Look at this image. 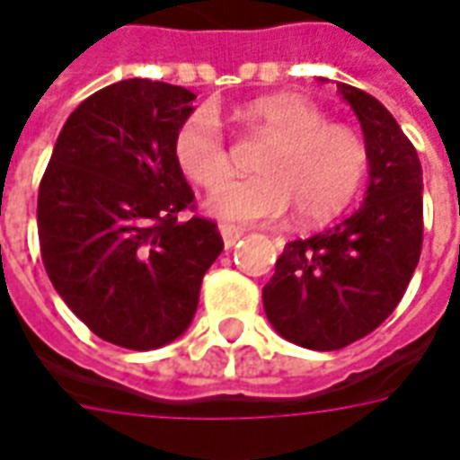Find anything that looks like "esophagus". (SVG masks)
Wrapping results in <instances>:
<instances>
[{
    "label": "esophagus",
    "instance_id": "1",
    "mask_svg": "<svg viewBox=\"0 0 460 460\" xmlns=\"http://www.w3.org/2000/svg\"><path fill=\"white\" fill-rule=\"evenodd\" d=\"M219 231H221V239H224V246H226V248L236 246V241L243 236V231L236 229V226H226V224H224Z\"/></svg>",
    "mask_w": 460,
    "mask_h": 460
}]
</instances>
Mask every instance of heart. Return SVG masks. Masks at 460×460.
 <instances>
[{
  "mask_svg": "<svg viewBox=\"0 0 460 460\" xmlns=\"http://www.w3.org/2000/svg\"><path fill=\"white\" fill-rule=\"evenodd\" d=\"M251 134L273 141L258 158V178L234 180L231 153L212 107H197L178 126L172 158L187 180L204 190L207 212L224 224H273L295 207L305 226L341 214L366 182L368 144L351 126L329 121L326 111L299 97H268L241 111Z\"/></svg>",
  "mask_w": 460,
  "mask_h": 460,
  "instance_id": "heart-1",
  "label": "heart"
}]
</instances>
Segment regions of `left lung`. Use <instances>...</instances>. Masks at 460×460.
Listing matches in <instances>:
<instances>
[{
	"label": "left lung",
	"instance_id": "8db88e82",
	"mask_svg": "<svg viewBox=\"0 0 460 460\" xmlns=\"http://www.w3.org/2000/svg\"><path fill=\"white\" fill-rule=\"evenodd\" d=\"M370 153L366 202L334 229L285 243L263 288L270 324L288 341L336 351L393 314L424 239L420 155L376 97L341 84Z\"/></svg>",
	"mask_w": 460,
	"mask_h": 460
}]
</instances>
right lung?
I'll return each mask as SVG.
<instances>
[{"label": "right lung", "mask_w": 460, "mask_h": 460, "mask_svg": "<svg viewBox=\"0 0 460 460\" xmlns=\"http://www.w3.org/2000/svg\"><path fill=\"white\" fill-rule=\"evenodd\" d=\"M195 94L121 80L67 117L39 187V243L53 288L104 341L151 351L185 332L224 248L197 214L172 138ZM180 211H192L187 222Z\"/></svg>", "instance_id": "add662e5"}]
</instances>
